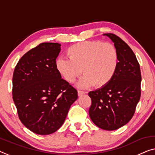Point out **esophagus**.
Returning <instances> with one entry per match:
<instances>
[{
	"label": "esophagus",
	"mask_w": 155,
	"mask_h": 155,
	"mask_svg": "<svg viewBox=\"0 0 155 155\" xmlns=\"http://www.w3.org/2000/svg\"><path fill=\"white\" fill-rule=\"evenodd\" d=\"M85 93H86V92H84V91H80V90L78 91V96H79L83 95V94H85Z\"/></svg>",
	"instance_id": "1"
}]
</instances>
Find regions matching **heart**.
<instances>
[{
	"mask_svg": "<svg viewBox=\"0 0 155 155\" xmlns=\"http://www.w3.org/2000/svg\"><path fill=\"white\" fill-rule=\"evenodd\" d=\"M68 59L58 58L55 66L67 82L73 83L82 73L78 83L82 88L94 85L103 87L113 80L117 70L119 57L113 44L100 40H89L76 43L67 49Z\"/></svg>",
	"mask_w": 155,
	"mask_h": 155,
	"instance_id": "obj_1",
	"label": "heart"
}]
</instances>
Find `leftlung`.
<instances>
[{
  "label": "left lung",
  "mask_w": 155,
  "mask_h": 155,
  "mask_svg": "<svg viewBox=\"0 0 155 155\" xmlns=\"http://www.w3.org/2000/svg\"><path fill=\"white\" fill-rule=\"evenodd\" d=\"M114 42L118 52L117 70L105 87L89 92L91 120L96 126L113 131L127 124L134 116L140 98V65L134 51L113 33H105Z\"/></svg>",
  "instance_id": "8db88e82"
}]
</instances>
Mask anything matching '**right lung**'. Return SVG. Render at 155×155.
Returning <instances> with one entry per match:
<instances>
[{
  "label": "right lung",
  "instance_id": "add662e5",
  "mask_svg": "<svg viewBox=\"0 0 155 155\" xmlns=\"http://www.w3.org/2000/svg\"><path fill=\"white\" fill-rule=\"evenodd\" d=\"M61 45L43 42L18 61L12 77V98L18 116L33 133L48 135L64 124L78 91L55 66Z\"/></svg>",
  "mask_w": 155,
  "mask_h": 155
}]
</instances>
